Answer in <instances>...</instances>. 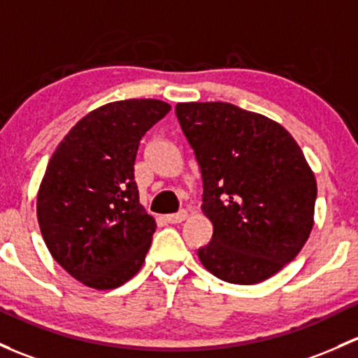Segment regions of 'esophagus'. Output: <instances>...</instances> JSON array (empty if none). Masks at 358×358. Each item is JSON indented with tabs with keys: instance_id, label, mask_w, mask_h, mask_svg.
<instances>
[{
	"instance_id": "esophagus-1",
	"label": "esophagus",
	"mask_w": 358,
	"mask_h": 358,
	"mask_svg": "<svg viewBox=\"0 0 358 358\" xmlns=\"http://www.w3.org/2000/svg\"><path fill=\"white\" fill-rule=\"evenodd\" d=\"M187 220V210H180V213H175V214H168L166 216V221L171 224H176V223H182V221Z\"/></svg>"
}]
</instances>
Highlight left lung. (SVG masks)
Here are the masks:
<instances>
[{"label":"left lung","instance_id":"8db88e82","mask_svg":"<svg viewBox=\"0 0 358 358\" xmlns=\"http://www.w3.org/2000/svg\"><path fill=\"white\" fill-rule=\"evenodd\" d=\"M183 135L202 175L213 238L197 250L220 280L254 285L296 257L314 224L317 183L280 123L229 103H180Z\"/></svg>","mask_w":358,"mask_h":358}]
</instances>
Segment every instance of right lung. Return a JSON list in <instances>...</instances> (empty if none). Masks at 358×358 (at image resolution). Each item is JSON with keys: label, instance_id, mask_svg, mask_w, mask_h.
<instances>
[{"label": "right lung", "instance_id": "obj_1", "mask_svg": "<svg viewBox=\"0 0 358 358\" xmlns=\"http://www.w3.org/2000/svg\"><path fill=\"white\" fill-rule=\"evenodd\" d=\"M171 106L127 99L90 111L59 142L37 194L52 259L90 288L111 289L142 268L156 221L138 202L134 166L142 137Z\"/></svg>", "mask_w": 358, "mask_h": 358}]
</instances>
